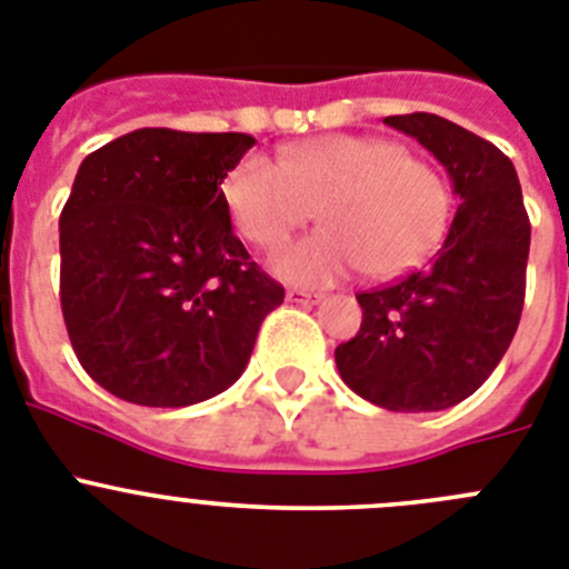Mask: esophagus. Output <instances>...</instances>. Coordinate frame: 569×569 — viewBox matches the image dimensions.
<instances>
[{"mask_svg": "<svg viewBox=\"0 0 569 569\" xmlns=\"http://www.w3.org/2000/svg\"><path fill=\"white\" fill-rule=\"evenodd\" d=\"M286 300L300 306H317L322 300V295H317V291H306V289H289L286 291Z\"/></svg>", "mask_w": 569, "mask_h": 569, "instance_id": "obj_1", "label": "esophagus"}]
</instances>
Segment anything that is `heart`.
I'll list each match as a JSON object with an SVG mask.
<instances>
[{
	"label": "heart",
	"instance_id": "b5f03b06",
	"mask_svg": "<svg viewBox=\"0 0 569 569\" xmlns=\"http://www.w3.org/2000/svg\"><path fill=\"white\" fill-rule=\"evenodd\" d=\"M234 229L272 249L320 214L326 229L274 254L291 283L322 286L360 266L388 280L422 263L445 238L453 192L437 163L388 138L331 136L272 158L243 156L221 183Z\"/></svg>",
	"mask_w": 569,
	"mask_h": 569
}]
</instances>
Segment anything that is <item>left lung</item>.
Masks as SVG:
<instances>
[{
  "label": "left lung",
  "instance_id": "8db88e82",
  "mask_svg": "<svg viewBox=\"0 0 569 569\" xmlns=\"http://www.w3.org/2000/svg\"><path fill=\"white\" fill-rule=\"evenodd\" d=\"M386 124L433 152L462 203L431 263L357 295L360 331L335 360L342 382L373 406L442 411L488 380L519 329L530 221L499 147L433 112Z\"/></svg>",
  "mask_w": 569,
  "mask_h": 569
}]
</instances>
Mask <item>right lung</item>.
Returning a JSON list of instances; mask_svg holds the SVG:
<instances>
[{"instance_id": "obj_1", "label": "right lung", "mask_w": 569, "mask_h": 569, "mask_svg": "<svg viewBox=\"0 0 569 569\" xmlns=\"http://www.w3.org/2000/svg\"><path fill=\"white\" fill-rule=\"evenodd\" d=\"M252 144L144 127L81 161L59 218L61 315L81 368L119 399L183 408L227 391L283 303L221 196Z\"/></svg>"}]
</instances>
